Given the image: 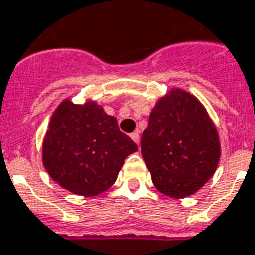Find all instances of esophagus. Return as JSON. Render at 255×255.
I'll return each mask as SVG.
<instances>
[{
  "instance_id": "34e87169",
  "label": "esophagus",
  "mask_w": 255,
  "mask_h": 255,
  "mask_svg": "<svg viewBox=\"0 0 255 255\" xmlns=\"http://www.w3.org/2000/svg\"><path fill=\"white\" fill-rule=\"evenodd\" d=\"M130 137H131V140L136 142L137 145L140 144V133H138V131H134V133H131Z\"/></svg>"
}]
</instances>
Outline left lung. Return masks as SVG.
<instances>
[{"label": "left lung", "mask_w": 255, "mask_h": 255, "mask_svg": "<svg viewBox=\"0 0 255 255\" xmlns=\"http://www.w3.org/2000/svg\"><path fill=\"white\" fill-rule=\"evenodd\" d=\"M141 153L156 189L181 199L210 180L221 147L217 129L202 103L185 90L171 89L151 111Z\"/></svg>", "instance_id": "8db88e82"}]
</instances>
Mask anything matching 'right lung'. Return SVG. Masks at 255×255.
I'll use <instances>...</instances> for the list:
<instances>
[{"label": "right lung", "instance_id": "add662e5", "mask_svg": "<svg viewBox=\"0 0 255 255\" xmlns=\"http://www.w3.org/2000/svg\"><path fill=\"white\" fill-rule=\"evenodd\" d=\"M138 147L119 130L117 119L95 102L56 108L42 144V163L52 180L81 196H95L113 185L124 160Z\"/></svg>", "mask_w": 255, "mask_h": 255}]
</instances>
